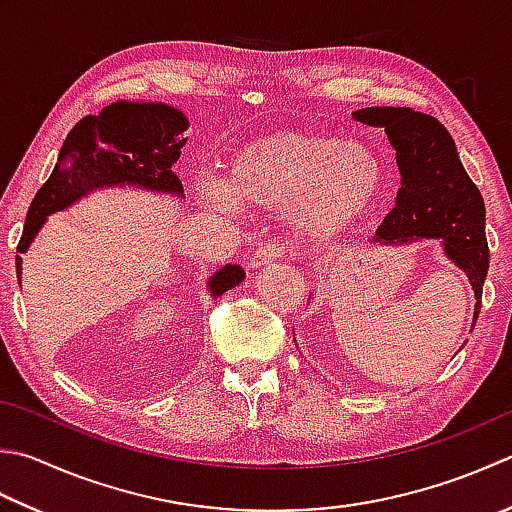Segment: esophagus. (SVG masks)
<instances>
[{
  "mask_svg": "<svg viewBox=\"0 0 512 512\" xmlns=\"http://www.w3.org/2000/svg\"><path fill=\"white\" fill-rule=\"evenodd\" d=\"M284 253V246L277 244V242H268L264 246H259L257 250H253V257H250V268H262L270 262H275V259H282Z\"/></svg>",
  "mask_w": 512,
  "mask_h": 512,
  "instance_id": "esophagus-1",
  "label": "esophagus"
}]
</instances>
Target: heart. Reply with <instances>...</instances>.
<instances>
[{
  "instance_id": "obj_1",
  "label": "heart",
  "mask_w": 512,
  "mask_h": 512,
  "mask_svg": "<svg viewBox=\"0 0 512 512\" xmlns=\"http://www.w3.org/2000/svg\"><path fill=\"white\" fill-rule=\"evenodd\" d=\"M384 164L373 150L335 135L279 130L239 148L222 184L202 188L210 206L286 210L293 233L308 244L342 235L377 204Z\"/></svg>"
}]
</instances>
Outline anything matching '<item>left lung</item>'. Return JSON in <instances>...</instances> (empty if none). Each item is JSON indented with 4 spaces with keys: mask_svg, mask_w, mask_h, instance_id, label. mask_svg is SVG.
I'll use <instances>...</instances> for the list:
<instances>
[{
    "mask_svg": "<svg viewBox=\"0 0 512 512\" xmlns=\"http://www.w3.org/2000/svg\"><path fill=\"white\" fill-rule=\"evenodd\" d=\"M357 122L384 128L397 150L402 188L377 228L375 242L406 244L413 237H442L444 250L475 290V319L488 273L486 206L457 155L455 139L435 117L402 106L355 110Z\"/></svg>",
    "mask_w": 512,
    "mask_h": 512,
    "instance_id": "8db88e82",
    "label": "left lung"
}]
</instances>
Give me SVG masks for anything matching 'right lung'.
Returning <instances> with one entry per match:
<instances>
[{"label":"right lung","mask_w":512,"mask_h":512,"mask_svg":"<svg viewBox=\"0 0 512 512\" xmlns=\"http://www.w3.org/2000/svg\"><path fill=\"white\" fill-rule=\"evenodd\" d=\"M186 128L188 119L182 110L153 102H115L99 115L79 119L64 139L48 182L30 202L17 253H26L50 213L64 210L90 190L135 184L184 195L173 164L186 144L182 139ZM15 264L19 277L22 257L17 255ZM244 277V268L226 264L210 277V293L224 295Z\"/></svg>","instance_id":"right-lung-1"}]
</instances>
